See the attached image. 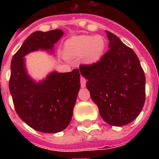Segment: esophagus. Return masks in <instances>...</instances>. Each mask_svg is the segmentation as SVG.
<instances>
[{"label": "esophagus", "mask_w": 159, "mask_h": 159, "mask_svg": "<svg viewBox=\"0 0 159 159\" xmlns=\"http://www.w3.org/2000/svg\"><path fill=\"white\" fill-rule=\"evenodd\" d=\"M86 82H87V81H86V79H85L84 77H81V87H86Z\"/></svg>", "instance_id": "1"}]
</instances>
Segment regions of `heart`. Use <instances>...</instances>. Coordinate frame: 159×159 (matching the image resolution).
Segmentation results:
<instances>
[{
  "label": "heart",
  "mask_w": 159,
  "mask_h": 159,
  "mask_svg": "<svg viewBox=\"0 0 159 159\" xmlns=\"http://www.w3.org/2000/svg\"><path fill=\"white\" fill-rule=\"evenodd\" d=\"M106 45V41L102 36H74L65 42L63 53L68 58L82 56L86 63H94L102 57Z\"/></svg>",
  "instance_id": "obj_1"
}]
</instances>
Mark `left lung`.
Instances as JSON below:
<instances>
[{"label":"left lung","instance_id":"8db88e82","mask_svg":"<svg viewBox=\"0 0 159 159\" xmlns=\"http://www.w3.org/2000/svg\"><path fill=\"white\" fill-rule=\"evenodd\" d=\"M106 32L109 50L100 61L80 65L79 69L102 118L109 125L123 126L135 120L143 109L145 75L133 49Z\"/></svg>","mask_w":159,"mask_h":159}]
</instances>
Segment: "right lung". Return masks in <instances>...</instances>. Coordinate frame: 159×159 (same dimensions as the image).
Segmentation results:
<instances>
[{"mask_svg": "<svg viewBox=\"0 0 159 159\" xmlns=\"http://www.w3.org/2000/svg\"><path fill=\"white\" fill-rule=\"evenodd\" d=\"M62 35L61 30L35 31L11 60L9 88L16 113L31 128L43 133H57L69 125L81 87L79 70L53 72L35 82L27 74L24 57L39 49L52 51Z\"/></svg>", "mask_w": 159, "mask_h": 159, "instance_id": "add662e5", "label": "right lung"}]
</instances>
